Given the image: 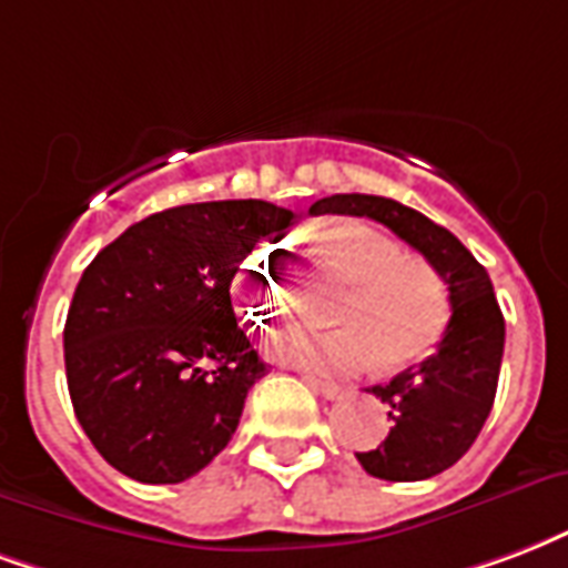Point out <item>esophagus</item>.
Returning <instances> with one entry per match:
<instances>
[{
    "label": "esophagus",
    "mask_w": 568,
    "mask_h": 568,
    "mask_svg": "<svg viewBox=\"0 0 568 568\" xmlns=\"http://www.w3.org/2000/svg\"><path fill=\"white\" fill-rule=\"evenodd\" d=\"M304 382L316 390V394H322L325 400H339V397H343V385H337V382L316 379V376H304Z\"/></svg>",
    "instance_id": "34e87169"
}]
</instances>
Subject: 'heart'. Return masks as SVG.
<instances>
[{"label":"heart","instance_id":"b5f03b06","mask_svg":"<svg viewBox=\"0 0 568 568\" xmlns=\"http://www.w3.org/2000/svg\"><path fill=\"white\" fill-rule=\"evenodd\" d=\"M322 255L355 285L334 316L343 327H285L267 343L273 358L322 376H352L376 361L385 369L409 367L443 339L452 318L448 285L430 264L409 262L400 243L367 225H339L325 234ZM234 301L252 325L288 310V292L271 250L255 252L243 264Z\"/></svg>","mask_w":568,"mask_h":568}]
</instances>
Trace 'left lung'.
Returning a JSON list of instances; mask_svg holds the SVG:
<instances>
[{"label": "left lung", "instance_id": "left-lung-1", "mask_svg": "<svg viewBox=\"0 0 568 568\" xmlns=\"http://www.w3.org/2000/svg\"><path fill=\"white\" fill-rule=\"evenodd\" d=\"M310 213L382 222L422 252L448 285L452 318L439 346L415 369H403L388 385L367 388L388 406L390 427L376 448L355 455L369 476L385 481L439 476L476 443L497 397L506 322L490 276L452 231L400 201L352 192L316 201Z\"/></svg>", "mask_w": 568, "mask_h": 568}]
</instances>
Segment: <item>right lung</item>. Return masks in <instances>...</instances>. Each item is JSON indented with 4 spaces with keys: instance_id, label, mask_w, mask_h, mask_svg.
<instances>
[{
    "instance_id": "1",
    "label": "right lung",
    "mask_w": 568,
    "mask_h": 568,
    "mask_svg": "<svg viewBox=\"0 0 568 568\" xmlns=\"http://www.w3.org/2000/svg\"><path fill=\"white\" fill-rule=\"evenodd\" d=\"M271 201L162 210L108 243L62 331L74 415L95 452L144 485H178L220 455L264 364L237 325L231 280L292 225Z\"/></svg>"
}]
</instances>
